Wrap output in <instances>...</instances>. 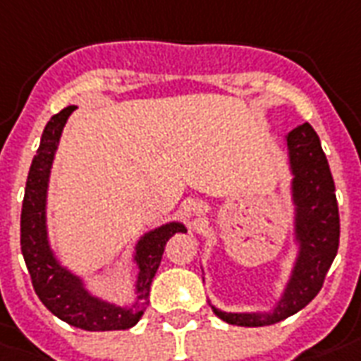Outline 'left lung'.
I'll return each instance as SVG.
<instances>
[{"label":"left lung","mask_w":361,"mask_h":361,"mask_svg":"<svg viewBox=\"0 0 361 361\" xmlns=\"http://www.w3.org/2000/svg\"><path fill=\"white\" fill-rule=\"evenodd\" d=\"M284 140L291 174V236L295 244V259L284 290L271 310L225 312L210 302L214 314L233 326H272L305 309L322 290L324 279L339 250V206L320 137L309 123H302L286 134Z\"/></svg>","instance_id":"left-lung-1"}]
</instances>
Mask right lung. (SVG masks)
Segmentation results:
<instances>
[{
	"label": "right lung",
	"instance_id": "obj_1",
	"mask_svg": "<svg viewBox=\"0 0 361 361\" xmlns=\"http://www.w3.org/2000/svg\"><path fill=\"white\" fill-rule=\"evenodd\" d=\"M75 109L77 106H68L60 114L52 115L41 134L39 149L35 153L27 172L26 191L22 202V255L32 276L35 293L47 309L54 316H59L60 320L85 331L128 329L136 326L147 309L151 282L161 265L166 242L176 233H185L187 229L181 221H169L161 227L147 231L137 238L132 254V261L137 267L134 301L125 307L94 295L87 288L82 276L62 265L49 238L47 197H49L52 162L59 149L60 136L70 115Z\"/></svg>",
	"mask_w": 361,
	"mask_h": 361
}]
</instances>
